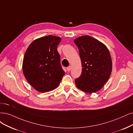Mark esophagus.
Returning <instances> with one entry per match:
<instances>
[{
  "instance_id": "obj_1",
  "label": "esophagus",
  "mask_w": 133,
  "mask_h": 133,
  "mask_svg": "<svg viewBox=\"0 0 133 133\" xmlns=\"http://www.w3.org/2000/svg\"><path fill=\"white\" fill-rule=\"evenodd\" d=\"M71 70V66H68V67L67 68V70L68 71H70Z\"/></svg>"
}]
</instances>
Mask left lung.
I'll use <instances>...</instances> for the list:
<instances>
[{
    "mask_svg": "<svg viewBox=\"0 0 133 133\" xmlns=\"http://www.w3.org/2000/svg\"><path fill=\"white\" fill-rule=\"evenodd\" d=\"M74 42L79 49L83 67L81 76L75 80L77 87L87 93L100 90L112 72L109 49L104 44L89 36L78 37Z\"/></svg>",
    "mask_w": 133,
    "mask_h": 133,
    "instance_id": "left-lung-1",
    "label": "left lung"
}]
</instances>
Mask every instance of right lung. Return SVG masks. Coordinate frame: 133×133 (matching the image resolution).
<instances>
[{
  "instance_id": "obj_1",
  "label": "right lung",
  "mask_w": 133,
  "mask_h": 133,
  "mask_svg": "<svg viewBox=\"0 0 133 133\" xmlns=\"http://www.w3.org/2000/svg\"><path fill=\"white\" fill-rule=\"evenodd\" d=\"M61 38L54 36L34 40L24 54L22 70L27 82L37 91L44 92L56 88L65 72L57 50Z\"/></svg>"
}]
</instances>
